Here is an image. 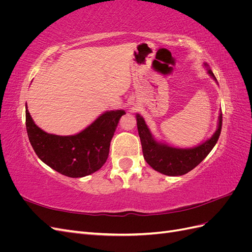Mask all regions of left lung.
Wrapping results in <instances>:
<instances>
[{"instance_id": "left-lung-1", "label": "left lung", "mask_w": 252, "mask_h": 252, "mask_svg": "<svg viewBox=\"0 0 252 252\" xmlns=\"http://www.w3.org/2000/svg\"><path fill=\"white\" fill-rule=\"evenodd\" d=\"M204 66L207 69V73L217 82L215 74L208 65L204 64ZM135 117L144 158L155 170L166 175H170V177L185 174L199 165L215 147L220 138V129H222V111H220L218 129L210 139L192 148H175L158 142L152 136L143 117H141L139 113H136Z\"/></svg>"}]
</instances>
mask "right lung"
Returning <instances> with one entry per match:
<instances>
[{"instance_id": "1", "label": "right lung", "mask_w": 252, "mask_h": 252, "mask_svg": "<svg viewBox=\"0 0 252 252\" xmlns=\"http://www.w3.org/2000/svg\"><path fill=\"white\" fill-rule=\"evenodd\" d=\"M26 108V129L30 144L42 162L69 178H83L97 171L109 155L112 136L124 110L101 114L73 135L47 133L37 127Z\"/></svg>"}]
</instances>
